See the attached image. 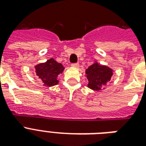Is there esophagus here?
Here are the masks:
<instances>
[{"label":"esophagus","instance_id":"esophagus-1","mask_svg":"<svg viewBox=\"0 0 146 146\" xmlns=\"http://www.w3.org/2000/svg\"><path fill=\"white\" fill-rule=\"evenodd\" d=\"M79 65H80V64H78V63H73V64H71V66H73V67H78Z\"/></svg>","mask_w":146,"mask_h":146}]
</instances>
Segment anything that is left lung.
Segmentation results:
<instances>
[{
	"label": "left lung",
	"mask_w": 146,
	"mask_h": 146,
	"mask_svg": "<svg viewBox=\"0 0 146 146\" xmlns=\"http://www.w3.org/2000/svg\"><path fill=\"white\" fill-rule=\"evenodd\" d=\"M86 74L89 80L88 87L95 91H98L111 80L113 72L108 66H102L96 63L87 69Z\"/></svg>",
	"instance_id": "1"
}]
</instances>
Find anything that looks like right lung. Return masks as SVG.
<instances>
[{
	"label": "right lung",
	"instance_id": "obj_1",
	"mask_svg": "<svg viewBox=\"0 0 146 146\" xmlns=\"http://www.w3.org/2000/svg\"><path fill=\"white\" fill-rule=\"evenodd\" d=\"M64 67L61 64L57 63L51 58L44 64H40L35 66L36 74L48 86H53L58 83L57 76L61 73Z\"/></svg>",
	"mask_w": 146,
	"mask_h": 146
}]
</instances>
